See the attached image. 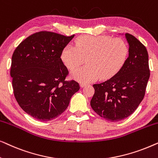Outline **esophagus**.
<instances>
[{
	"mask_svg": "<svg viewBox=\"0 0 158 158\" xmlns=\"http://www.w3.org/2000/svg\"><path fill=\"white\" fill-rule=\"evenodd\" d=\"M85 85H86L85 83H80V86H81V88H83L84 86H85Z\"/></svg>",
	"mask_w": 158,
	"mask_h": 158,
	"instance_id": "1",
	"label": "esophagus"
}]
</instances>
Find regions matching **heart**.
<instances>
[{
  "instance_id": "1",
  "label": "heart",
  "mask_w": 158,
  "mask_h": 158,
  "mask_svg": "<svg viewBox=\"0 0 158 158\" xmlns=\"http://www.w3.org/2000/svg\"><path fill=\"white\" fill-rule=\"evenodd\" d=\"M75 44L76 47H64L61 58L70 70H74L86 60L87 65L71 73L73 79L83 83L95 81L100 77L111 78L122 68L129 54L124 40L109 36H83L77 39Z\"/></svg>"
}]
</instances>
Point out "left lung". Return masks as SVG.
<instances>
[{
    "label": "left lung",
    "mask_w": 158,
    "mask_h": 158,
    "mask_svg": "<svg viewBox=\"0 0 158 158\" xmlns=\"http://www.w3.org/2000/svg\"><path fill=\"white\" fill-rule=\"evenodd\" d=\"M125 37L129 56L122 68L108 81L93 85L92 109L112 122L124 119L135 112L144 98L150 78L146 47L130 34H125Z\"/></svg>",
    "instance_id": "obj_1"
}]
</instances>
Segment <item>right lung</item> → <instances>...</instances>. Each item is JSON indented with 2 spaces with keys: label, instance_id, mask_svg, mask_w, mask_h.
<instances>
[{
  "label": "right lung",
  "instance_id": "1",
  "mask_svg": "<svg viewBox=\"0 0 158 158\" xmlns=\"http://www.w3.org/2000/svg\"><path fill=\"white\" fill-rule=\"evenodd\" d=\"M74 36L37 32L21 42L13 54L10 73L14 96L36 119L57 118L80 89L78 83L65 81L68 70L60 58Z\"/></svg>",
  "mask_w": 158,
  "mask_h": 158
}]
</instances>
